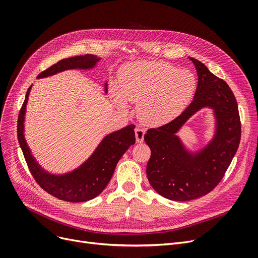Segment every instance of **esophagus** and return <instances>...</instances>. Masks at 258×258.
<instances>
[{"label":"esophagus","instance_id":"esophagus-1","mask_svg":"<svg viewBox=\"0 0 258 258\" xmlns=\"http://www.w3.org/2000/svg\"><path fill=\"white\" fill-rule=\"evenodd\" d=\"M144 136H145V130L141 128L136 129V140L137 143H143L144 141Z\"/></svg>","mask_w":258,"mask_h":258}]
</instances>
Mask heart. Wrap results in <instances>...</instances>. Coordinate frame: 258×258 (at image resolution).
I'll use <instances>...</instances> for the list:
<instances>
[{"label": "heart", "instance_id": "1", "mask_svg": "<svg viewBox=\"0 0 258 258\" xmlns=\"http://www.w3.org/2000/svg\"><path fill=\"white\" fill-rule=\"evenodd\" d=\"M196 89L193 73L155 60L128 63L119 71L118 87L112 88L116 105L139 104L140 117L150 125L174 119L190 104Z\"/></svg>", "mask_w": 258, "mask_h": 258}]
</instances>
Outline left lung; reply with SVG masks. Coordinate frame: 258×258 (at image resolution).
I'll return each mask as SVG.
<instances>
[{"mask_svg":"<svg viewBox=\"0 0 258 258\" xmlns=\"http://www.w3.org/2000/svg\"><path fill=\"white\" fill-rule=\"evenodd\" d=\"M189 58L199 77L193 101L176 118L149 129L144 137L151 150L146 169L150 185L163 198L176 202L199 199L218 185L238 149L241 136L238 106L229 85L200 60ZM205 106L214 109L216 134L205 149L191 154L176 133Z\"/></svg>","mask_w":258,"mask_h":258,"instance_id":"obj_1","label":"left lung"}]
</instances>
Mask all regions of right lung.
<instances>
[{
	"label": "right lung",
	"mask_w": 258,
	"mask_h": 258,
	"mask_svg": "<svg viewBox=\"0 0 258 258\" xmlns=\"http://www.w3.org/2000/svg\"><path fill=\"white\" fill-rule=\"evenodd\" d=\"M101 57L93 54L72 56L60 59L48 69L41 72L36 79L47 78L69 69H91ZM31 86L28 88L18 118V140L27 163L30 173L40 187L54 198L70 202H87L102 193L112 177L116 164L129 147L136 143L134 125L108 134L97 146L93 154L72 172L55 175L48 173L35 161L24 136V119ZM107 93V83H105Z\"/></svg>",
	"instance_id": "add662e5"
}]
</instances>
